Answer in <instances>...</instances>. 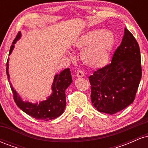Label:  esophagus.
Returning a JSON list of instances; mask_svg holds the SVG:
<instances>
[{
	"label": "esophagus",
	"mask_w": 148,
	"mask_h": 148,
	"mask_svg": "<svg viewBox=\"0 0 148 148\" xmlns=\"http://www.w3.org/2000/svg\"><path fill=\"white\" fill-rule=\"evenodd\" d=\"M76 77H84V73L82 70L79 69V70H77V72H76Z\"/></svg>",
	"instance_id": "1"
}]
</instances>
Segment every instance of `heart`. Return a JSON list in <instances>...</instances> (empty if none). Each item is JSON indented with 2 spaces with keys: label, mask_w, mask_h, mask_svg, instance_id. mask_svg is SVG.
Segmentation results:
<instances>
[{
  "label": "heart",
  "mask_w": 148,
  "mask_h": 148,
  "mask_svg": "<svg viewBox=\"0 0 148 148\" xmlns=\"http://www.w3.org/2000/svg\"><path fill=\"white\" fill-rule=\"evenodd\" d=\"M114 43V35L111 30L95 29L79 37L74 45L79 50H85L82 60L86 65L101 68L108 64Z\"/></svg>",
  "instance_id": "1"
}]
</instances>
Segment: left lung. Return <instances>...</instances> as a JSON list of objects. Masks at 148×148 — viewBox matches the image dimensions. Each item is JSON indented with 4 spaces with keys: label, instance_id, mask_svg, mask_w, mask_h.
<instances>
[{
    "label": "left lung",
    "instance_id": "left-lung-1",
    "mask_svg": "<svg viewBox=\"0 0 148 148\" xmlns=\"http://www.w3.org/2000/svg\"><path fill=\"white\" fill-rule=\"evenodd\" d=\"M141 76L138 44L125 28L111 63L89 76L92 103L98 111L110 115L122 111L134 101Z\"/></svg>",
    "mask_w": 148,
    "mask_h": 148
}]
</instances>
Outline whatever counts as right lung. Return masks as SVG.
Returning <instances> with one entry per match:
<instances>
[{"mask_svg": "<svg viewBox=\"0 0 148 148\" xmlns=\"http://www.w3.org/2000/svg\"><path fill=\"white\" fill-rule=\"evenodd\" d=\"M21 33H18L12 42L10 49L9 55L11 54L14 47V44L21 37ZM9 60L6 64V73L8 79L10 81V75L8 72ZM72 79L71 76L70 69L67 68L62 71L59 74L54 76L53 82L52 84V94L45 101H42L40 103H33L28 101H23L18 93L14 89L10 82V86L13 92L14 100L20 109H21L26 114L37 120L48 121L60 116L64 112L66 106L65 90L72 84Z\"/></svg>", "mask_w": 148, "mask_h": 148, "instance_id": "obj_1", "label": "right lung"}]
</instances>
